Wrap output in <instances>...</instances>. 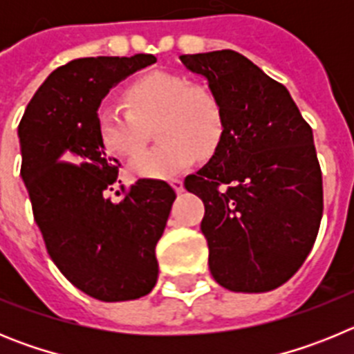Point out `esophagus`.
I'll use <instances>...</instances> for the list:
<instances>
[{
  "label": "esophagus",
  "instance_id": "obj_1",
  "mask_svg": "<svg viewBox=\"0 0 354 354\" xmlns=\"http://www.w3.org/2000/svg\"><path fill=\"white\" fill-rule=\"evenodd\" d=\"M170 184H171V187H174V189L177 193H183L184 192V183L180 179H171Z\"/></svg>",
  "mask_w": 354,
  "mask_h": 354
}]
</instances>
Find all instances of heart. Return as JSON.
<instances>
[{
    "label": "heart",
    "instance_id": "obj_1",
    "mask_svg": "<svg viewBox=\"0 0 354 354\" xmlns=\"http://www.w3.org/2000/svg\"><path fill=\"white\" fill-rule=\"evenodd\" d=\"M129 109L104 101L95 111L97 134L109 154L133 158L145 145V126L156 124L159 143L134 159L131 171L170 179L198 158H211L227 131L221 97L204 84L168 72H149L127 86Z\"/></svg>",
    "mask_w": 354,
    "mask_h": 354
}]
</instances>
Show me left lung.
<instances>
[{"mask_svg":"<svg viewBox=\"0 0 354 354\" xmlns=\"http://www.w3.org/2000/svg\"><path fill=\"white\" fill-rule=\"evenodd\" d=\"M221 97L227 131L184 180L205 205L209 270L236 292L277 289L301 268L323 218V174L308 122L282 83L230 49L179 56Z\"/></svg>","mask_w":354,"mask_h":354,"instance_id":"obj_1","label":"left lung"}]
</instances>
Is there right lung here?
<instances>
[{
    "label": "right lung",
    "mask_w": 354,
    "mask_h": 354,
    "mask_svg": "<svg viewBox=\"0 0 354 354\" xmlns=\"http://www.w3.org/2000/svg\"><path fill=\"white\" fill-rule=\"evenodd\" d=\"M152 64V55L68 62L49 74L19 122L21 175L49 257L72 286L101 301L152 290L156 245L175 200L165 180L138 179L113 204L108 192L120 162L97 134L102 97Z\"/></svg>",
    "instance_id": "obj_1"
}]
</instances>
